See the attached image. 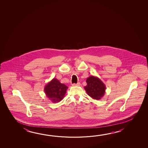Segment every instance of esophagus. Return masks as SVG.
<instances>
[{"mask_svg": "<svg viewBox=\"0 0 148 148\" xmlns=\"http://www.w3.org/2000/svg\"><path fill=\"white\" fill-rule=\"evenodd\" d=\"M80 85V84L79 83H77V84H72L73 86H79Z\"/></svg>", "mask_w": 148, "mask_h": 148, "instance_id": "obj_1", "label": "esophagus"}]
</instances>
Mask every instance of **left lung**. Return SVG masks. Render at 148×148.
I'll return each instance as SVG.
<instances>
[{
    "label": "left lung",
    "instance_id": "obj_1",
    "mask_svg": "<svg viewBox=\"0 0 148 148\" xmlns=\"http://www.w3.org/2000/svg\"><path fill=\"white\" fill-rule=\"evenodd\" d=\"M86 83L87 85L84 87V89L91 98L99 100L103 97L106 87L99 78L90 76L87 78Z\"/></svg>",
    "mask_w": 148,
    "mask_h": 148
}]
</instances>
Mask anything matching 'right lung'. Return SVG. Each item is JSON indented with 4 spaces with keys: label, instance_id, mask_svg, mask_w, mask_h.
Segmentation results:
<instances>
[{
    "label": "right lung",
    "instance_id": "1",
    "mask_svg": "<svg viewBox=\"0 0 148 148\" xmlns=\"http://www.w3.org/2000/svg\"><path fill=\"white\" fill-rule=\"evenodd\" d=\"M68 87L54 78L45 86L46 96L53 103H58L65 96Z\"/></svg>",
    "mask_w": 148,
    "mask_h": 148
}]
</instances>
